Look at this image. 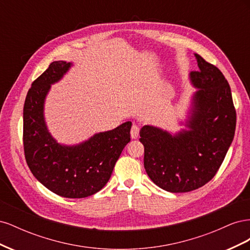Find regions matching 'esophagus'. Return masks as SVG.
<instances>
[{
	"label": "esophagus",
	"instance_id": "1",
	"mask_svg": "<svg viewBox=\"0 0 250 250\" xmlns=\"http://www.w3.org/2000/svg\"><path fill=\"white\" fill-rule=\"evenodd\" d=\"M139 133H140V127L138 125L133 124L131 127V130H130V135L132 139H137L139 137Z\"/></svg>",
	"mask_w": 250,
	"mask_h": 250
}]
</instances>
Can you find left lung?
Here are the masks:
<instances>
[{"label": "left lung", "instance_id": "1", "mask_svg": "<svg viewBox=\"0 0 250 250\" xmlns=\"http://www.w3.org/2000/svg\"><path fill=\"white\" fill-rule=\"evenodd\" d=\"M198 71L190 74L195 87L188 130L175 135L154 126L140 131L144 167L150 179L172 193L191 192L213 178L233 140L237 115L228 80L214 64L195 54Z\"/></svg>", "mask_w": 250, "mask_h": 250}]
</instances>
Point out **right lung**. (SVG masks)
Here are the masks:
<instances>
[{
  "label": "right lung",
  "instance_id": "right-lung-1",
  "mask_svg": "<svg viewBox=\"0 0 250 250\" xmlns=\"http://www.w3.org/2000/svg\"><path fill=\"white\" fill-rule=\"evenodd\" d=\"M71 62H54L29 88L24 105L25 157L35 178L65 198H84L109 180L124 147L130 142L131 122L96 133L76 146L60 145L47 129L43 103L53 83L62 78Z\"/></svg>",
  "mask_w": 250,
  "mask_h": 250
}]
</instances>
